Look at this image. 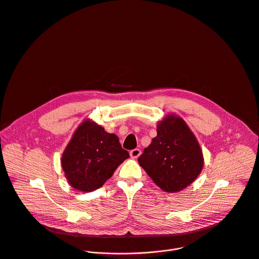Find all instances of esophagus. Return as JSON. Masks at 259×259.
Segmentation results:
<instances>
[{
  "label": "esophagus",
  "mask_w": 259,
  "mask_h": 259,
  "mask_svg": "<svg viewBox=\"0 0 259 259\" xmlns=\"http://www.w3.org/2000/svg\"><path fill=\"white\" fill-rule=\"evenodd\" d=\"M130 154H131V157H132L133 159H137V158H139V157L141 156L142 152H141L140 149H134L133 151H131Z\"/></svg>",
  "instance_id": "obj_1"
}]
</instances>
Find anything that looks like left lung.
I'll return each instance as SVG.
<instances>
[{
    "mask_svg": "<svg viewBox=\"0 0 259 259\" xmlns=\"http://www.w3.org/2000/svg\"><path fill=\"white\" fill-rule=\"evenodd\" d=\"M138 161L155 184L169 193L193 183L204 165L196 137L184 119L174 114L158 123L157 137Z\"/></svg>",
    "mask_w": 259,
    "mask_h": 259,
    "instance_id": "left-lung-1",
    "label": "left lung"
}]
</instances>
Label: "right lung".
<instances>
[{"label": "right lung", "mask_w": 259, "mask_h": 259, "mask_svg": "<svg viewBox=\"0 0 259 259\" xmlns=\"http://www.w3.org/2000/svg\"><path fill=\"white\" fill-rule=\"evenodd\" d=\"M130 154L118 138L87 119L75 131L63 152L61 166L70 186L92 192L100 188Z\"/></svg>", "instance_id": "1"}]
</instances>
